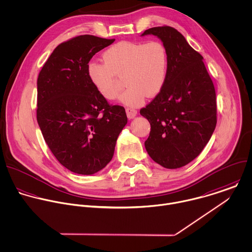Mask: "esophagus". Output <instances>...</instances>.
<instances>
[{"label":"esophagus","instance_id":"esophagus-1","mask_svg":"<svg viewBox=\"0 0 252 252\" xmlns=\"http://www.w3.org/2000/svg\"><path fill=\"white\" fill-rule=\"evenodd\" d=\"M126 114L129 119H133L137 115V110L133 107H127L126 108Z\"/></svg>","mask_w":252,"mask_h":252}]
</instances>
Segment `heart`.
Here are the masks:
<instances>
[{"label": "heart", "instance_id": "b5f03b06", "mask_svg": "<svg viewBox=\"0 0 252 252\" xmlns=\"http://www.w3.org/2000/svg\"><path fill=\"white\" fill-rule=\"evenodd\" d=\"M104 61H91L88 76L101 96L114 99L124 79L127 86L119 99L136 106L146 96L154 97L163 89L168 70V55L165 46L158 40L121 41L103 53Z\"/></svg>", "mask_w": 252, "mask_h": 252}]
</instances>
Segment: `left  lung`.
<instances>
[{
    "label": "left lung",
    "instance_id": "left-lung-1",
    "mask_svg": "<svg viewBox=\"0 0 252 252\" xmlns=\"http://www.w3.org/2000/svg\"><path fill=\"white\" fill-rule=\"evenodd\" d=\"M147 34L162 41L168 70L162 91L140 110L151 124L145 147L157 163L178 168L200 155L216 128L215 87L202 55L179 32L163 26L149 29L142 35Z\"/></svg>",
    "mask_w": 252,
    "mask_h": 252
}]
</instances>
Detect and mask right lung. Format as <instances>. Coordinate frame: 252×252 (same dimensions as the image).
Masks as SVG:
<instances>
[{
  "label": "right lung",
  "instance_id": "1",
  "mask_svg": "<svg viewBox=\"0 0 252 252\" xmlns=\"http://www.w3.org/2000/svg\"><path fill=\"white\" fill-rule=\"evenodd\" d=\"M115 39L90 34L59 44L37 79L36 118L57 160L78 174H94L111 160L127 124L125 108L112 105L92 84L87 67Z\"/></svg>",
  "mask_w": 252,
  "mask_h": 252
}]
</instances>
